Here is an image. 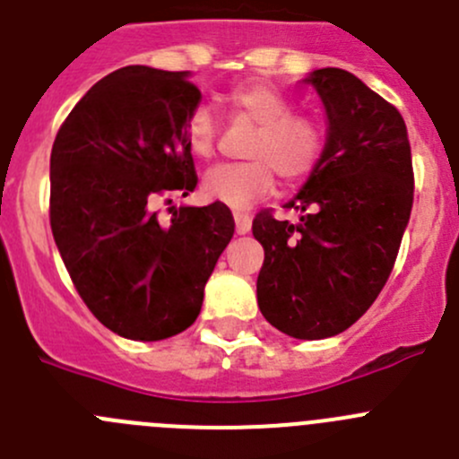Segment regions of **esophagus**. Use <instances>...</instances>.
Returning <instances> with one entry per match:
<instances>
[{
    "instance_id": "obj_1",
    "label": "esophagus",
    "mask_w": 459,
    "mask_h": 459,
    "mask_svg": "<svg viewBox=\"0 0 459 459\" xmlns=\"http://www.w3.org/2000/svg\"><path fill=\"white\" fill-rule=\"evenodd\" d=\"M234 222H237V234H247V232H250V227H252L250 213L237 212V213H234Z\"/></svg>"
}]
</instances>
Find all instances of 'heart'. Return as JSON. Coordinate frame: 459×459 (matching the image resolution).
Wrapping results in <instances>:
<instances>
[{
	"instance_id": "obj_1",
	"label": "heart",
	"mask_w": 459,
	"mask_h": 459,
	"mask_svg": "<svg viewBox=\"0 0 459 459\" xmlns=\"http://www.w3.org/2000/svg\"><path fill=\"white\" fill-rule=\"evenodd\" d=\"M227 108L256 126L247 146L250 161L221 164L207 171L203 191L213 203L232 209H247L274 189V173L286 185L311 176L325 152V130L316 119L292 115L286 96L265 82H243L225 94ZM185 139L198 160H209L216 151L218 124L212 110L194 108L185 121Z\"/></svg>"
}]
</instances>
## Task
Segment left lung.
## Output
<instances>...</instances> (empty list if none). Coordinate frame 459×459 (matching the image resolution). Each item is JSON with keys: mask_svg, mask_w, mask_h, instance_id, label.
Here are the masks:
<instances>
[{"mask_svg": "<svg viewBox=\"0 0 459 459\" xmlns=\"http://www.w3.org/2000/svg\"><path fill=\"white\" fill-rule=\"evenodd\" d=\"M326 112L322 160L283 207L298 222L256 213L265 259L256 302L265 320L299 340L342 333L385 286L412 212V152L403 117L360 78L316 69Z\"/></svg>", "mask_w": 459, "mask_h": 459, "instance_id": "obj_1", "label": "left lung"}]
</instances>
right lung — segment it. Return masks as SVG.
<instances>
[{
  "label": "right lung",
  "mask_w": 459,
  "mask_h": 459,
  "mask_svg": "<svg viewBox=\"0 0 459 459\" xmlns=\"http://www.w3.org/2000/svg\"><path fill=\"white\" fill-rule=\"evenodd\" d=\"M189 72L130 65L76 103L51 148V232L96 320L128 340L171 338L203 308L204 283L234 237L227 204L155 200L198 185L185 121L200 103ZM171 203V200H169Z\"/></svg>",
  "instance_id": "1"
}]
</instances>
